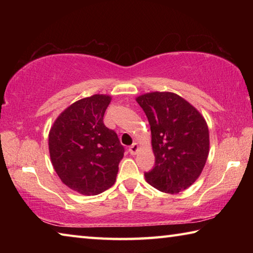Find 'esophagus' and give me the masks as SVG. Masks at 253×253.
Segmentation results:
<instances>
[{
  "instance_id": "obj_1",
  "label": "esophagus",
  "mask_w": 253,
  "mask_h": 253,
  "mask_svg": "<svg viewBox=\"0 0 253 253\" xmlns=\"http://www.w3.org/2000/svg\"><path fill=\"white\" fill-rule=\"evenodd\" d=\"M137 151H138V145L136 143L132 144L131 146H129V148H128V152H129V154H131V155H135Z\"/></svg>"
}]
</instances>
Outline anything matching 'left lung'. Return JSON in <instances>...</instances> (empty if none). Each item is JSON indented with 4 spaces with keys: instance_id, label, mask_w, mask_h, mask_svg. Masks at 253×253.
<instances>
[{
    "instance_id": "left-lung-1",
    "label": "left lung",
    "mask_w": 253,
    "mask_h": 253,
    "mask_svg": "<svg viewBox=\"0 0 253 253\" xmlns=\"http://www.w3.org/2000/svg\"><path fill=\"white\" fill-rule=\"evenodd\" d=\"M137 102L152 131L155 166L145 178L157 190L178 193L200 176L209 155V128L193 106L173 92H151Z\"/></svg>"
}]
</instances>
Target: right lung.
I'll use <instances>...</instances> for the list:
<instances>
[{
	"label": "right lung",
	"mask_w": 253,
	"mask_h": 253,
	"mask_svg": "<svg viewBox=\"0 0 253 253\" xmlns=\"http://www.w3.org/2000/svg\"><path fill=\"white\" fill-rule=\"evenodd\" d=\"M110 99L93 95L76 101L51 127L49 151L54 170L80 194H100L116 181L125 148L104 124Z\"/></svg>",
	"instance_id": "obj_1"
}]
</instances>
